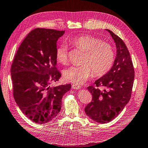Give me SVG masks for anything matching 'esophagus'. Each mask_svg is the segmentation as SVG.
Here are the masks:
<instances>
[{
    "label": "esophagus",
    "mask_w": 148,
    "mask_h": 148,
    "mask_svg": "<svg viewBox=\"0 0 148 148\" xmlns=\"http://www.w3.org/2000/svg\"><path fill=\"white\" fill-rule=\"evenodd\" d=\"M72 89H79L80 88H81V86H79V85L73 84L72 86Z\"/></svg>",
    "instance_id": "obj_1"
}]
</instances>
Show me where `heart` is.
Wrapping results in <instances>:
<instances>
[{"instance_id":"obj_1","label":"heart","mask_w":148,"mask_h":148,"mask_svg":"<svg viewBox=\"0 0 148 148\" xmlns=\"http://www.w3.org/2000/svg\"><path fill=\"white\" fill-rule=\"evenodd\" d=\"M72 46L85 51L81 66H71L65 70L64 78L76 85L85 83L93 72L95 76L100 77L109 72L115 60L113 47L106 42L89 34L75 36L70 41ZM57 61L66 64L68 61V50L64 45H61L56 51Z\"/></svg>"}]
</instances>
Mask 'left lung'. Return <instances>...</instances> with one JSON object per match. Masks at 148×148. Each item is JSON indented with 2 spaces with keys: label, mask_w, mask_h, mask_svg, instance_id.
Segmentation results:
<instances>
[{
  "label": "left lung",
  "mask_w": 148,
  "mask_h": 148,
  "mask_svg": "<svg viewBox=\"0 0 148 148\" xmlns=\"http://www.w3.org/2000/svg\"><path fill=\"white\" fill-rule=\"evenodd\" d=\"M116 45L117 53L109 72L87 87L92 94L91 102L85 108L86 115L99 123H106L118 116L131 97L134 70L130 53L124 42L109 29ZM99 86L105 89L101 91Z\"/></svg>",
  "instance_id": "8db88e82"
}]
</instances>
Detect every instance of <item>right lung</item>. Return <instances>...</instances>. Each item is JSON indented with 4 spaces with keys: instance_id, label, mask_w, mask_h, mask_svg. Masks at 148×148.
I'll return each mask as SVG.
<instances>
[{
    "instance_id": "add662e5",
    "label": "right lung",
    "mask_w": 148,
    "mask_h": 148,
    "mask_svg": "<svg viewBox=\"0 0 148 148\" xmlns=\"http://www.w3.org/2000/svg\"><path fill=\"white\" fill-rule=\"evenodd\" d=\"M64 31L36 28L25 38L15 55L11 76L15 101L27 117L44 124L56 117L71 84L51 87L61 74L56 68L57 42Z\"/></svg>"
}]
</instances>
